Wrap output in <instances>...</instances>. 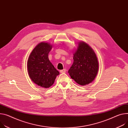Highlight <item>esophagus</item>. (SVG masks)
I'll return each instance as SVG.
<instances>
[{
    "label": "esophagus",
    "instance_id": "34e87169",
    "mask_svg": "<svg viewBox=\"0 0 128 128\" xmlns=\"http://www.w3.org/2000/svg\"><path fill=\"white\" fill-rule=\"evenodd\" d=\"M60 72L61 73H66V68H64V69H63V70H60Z\"/></svg>",
    "mask_w": 128,
    "mask_h": 128
}]
</instances>
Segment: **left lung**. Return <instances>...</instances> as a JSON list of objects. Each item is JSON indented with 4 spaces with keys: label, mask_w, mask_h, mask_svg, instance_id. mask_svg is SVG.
<instances>
[{
    "label": "left lung",
    "mask_w": 128,
    "mask_h": 128,
    "mask_svg": "<svg viewBox=\"0 0 128 128\" xmlns=\"http://www.w3.org/2000/svg\"><path fill=\"white\" fill-rule=\"evenodd\" d=\"M78 44L74 54L73 64L68 72L78 84L85 86L95 79L98 71V62L95 53L89 45L84 42Z\"/></svg>",
    "instance_id": "1"
}]
</instances>
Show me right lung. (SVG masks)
<instances>
[{
  "label": "right lung",
  "mask_w": 128,
  "mask_h": 128,
  "mask_svg": "<svg viewBox=\"0 0 128 128\" xmlns=\"http://www.w3.org/2000/svg\"><path fill=\"white\" fill-rule=\"evenodd\" d=\"M52 46L46 42L37 44L29 56L28 70L32 80L38 86L44 88L50 87L60 74L48 60V54Z\"/></svg>",
  "instance_id": "add662e5"
}]
</instances>
